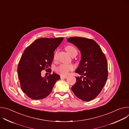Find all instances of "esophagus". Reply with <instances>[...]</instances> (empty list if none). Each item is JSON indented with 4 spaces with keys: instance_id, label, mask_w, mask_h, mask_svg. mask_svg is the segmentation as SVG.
Here are the masks:
<instances>
[{
    "instance_id": "esophagus-1",
    "label": "esophagus",
    "mask_w": 129,
    "mask_h": 129,
    "mask_svg": "<svg viewBox=\"0 0 129 129\" xmlns=\"http://www.w3.org/2000/svg\"><path fill=\"white\" fill-rule=\"evenodd\" d=\"M67 78V77H66V76H61V79H66Z\"/></svg>"
}]
</instances>
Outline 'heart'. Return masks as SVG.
<instances>
[{"label": "heart", "mask_w": 129, "mask_h": 129, "mask_svg": "<svg viewBox=\"0 0 129 129\" xmlns=\"http://www.w3.org/2000/svg\"><path fill=\"white\" fill-rule=\"evenodd\" d=\"M65 50L70 55L74 52H77V49L72 45H68L66 46ZM57 53H55L54 54V58L56 57ZM74 67L71 65H67V64H61L59 66H58L56 68V71L59 73L60 75L62 76H66L69 71H71L73 69Z\"/></svg>", "instance_id": "heart-1"}]
</instances>
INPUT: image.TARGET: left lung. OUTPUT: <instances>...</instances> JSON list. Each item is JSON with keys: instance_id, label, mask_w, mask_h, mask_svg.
I'll return each instance as SVG.
<instances>
[{"instance_id": "1", "label": "left lung", "mask_w": 129, "mask_h": 129, "mask_svg": "<svg viewBox=\"0 0 129 129\" xmlns=\"http://www.w3.org/2000/svg\"><path fill=\"white\" fill-rule=\"evenodd\" d=\"M67 41L76 46L81 54L80 62L75 71L81 76L76 77V83L71 90L80 100L90 101L99 94L107 80L106 58L93 40L75 37L68 38Z\"/></svg>"}]
</instances>
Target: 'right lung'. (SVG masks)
I'll list each match as a JSON object with an SVG mask.
<instances>
[{"instance_id": "right-lung-1", "label": "right lung", "mask_w": 129, "mask_h": 129, "mask_svg": "<svg viewBox=\"0 0 129 129\" xmlns=\"http://www.w3.org/2000/svg\"><path fill=\"white\" fill-rule=\"evenodd\" d=\"M63 39L39 38L24 50L17 71L21 89L29 98L36 100L44 99L60 79V76L54 72L42 77L41 71L45 68L46 70L49 69L53 59L54 51Z\"/></svg>"}]
</instances>
